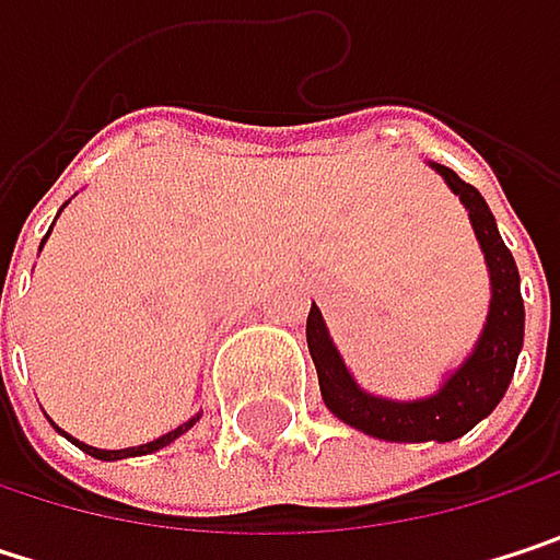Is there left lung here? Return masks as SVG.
Returning <instances> with one entry per match:
<instances>
[{"instance_id":"left-lung-1","label":"left lung","mask_w":560,"mask_h":560,"mask_svg":"<svg viewBox=\"0 0 560 560\" xmlns=\"http://www.w3.org/2000/svg\"><path fill=\"white\" fill-rule=\"evenodd\" d=\"M444 177V184L460 197L474 236L480 243L487 276H490V311L487 324L474 343V350L464 357L460 366L447 370L431 395L418 398H392L363 389L350 366L343 363L324 314L317 304H311L307 314V350L317 370V383L324 405L350 428L380 438V441H398V444H421V441H457L474 424H480L500 401L512 383L515 360L525 337V304L518 291V269L512 253L505 249L503 236L497 230V220L480 197L477 187L460 180L444 165L428 162Z\"/></svg>"}]
</instances>
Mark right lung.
Segmentation results:
<instances>
[{"label":"right lung","mask_w":560,"mask_h":560,"mask_svg":"<svg viewBox=\"0 0 560 560\" xmlns=\"http://www.w3.org/2000/svg\"><path fill=\"white\" fill-rule=\"evenodd\" d=\"M45 240H48V236H45ZM42 246H45V243H42ZM197 421H200V411H197L194 418H187L184 424L171 428L168 434H162V438H155V441H149V444H139V447H126V451H103V447H90V444H83V441H77V438H70V434H67V438H70L83 454H90V457H96V460H126V457H142V454H155V451L168 447L171 441H177V438H180L184 431H190ZM57 431H60V428H57ZM60 434H63V431H60Z\"/></svg>","instance_id":"obj_1"}]
</instances>
